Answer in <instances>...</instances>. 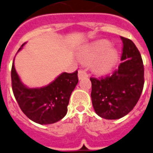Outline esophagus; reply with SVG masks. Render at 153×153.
Listing matches in <instances>:
<instances>
[{
	"label": "esophagus",
	"mask_w": 153,
	"mask_h": 153,
	"mask_svg": "<svg viewBox=\"0 0 153 153\" xmlns=\"http://www.w3.org/2000/svg\"><path fill=\"white\" fill-rule=\"evenodd\" d=\"M88 76V74L85 71V70H82V69H80L79 71V79H82L83 78H87Z\"/></svg>",
	"instance_id": "esophagus-1"
}]
</instances>
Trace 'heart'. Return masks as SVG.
Returning <instances> with one entry per match:
<instances>
[{
    "mask_svg": "<svg viewBox=\"0 0 153 153\" xmlns=\"http://www.w3.org/2000/svg\"><path fill=\"white\" fill-rule=\"evenodd\" d=\"M110 47V43L106 40H102L88 46L84 49L80 53V57L85 62H90L99 58L95 62V69L100 73L107 72L112 68L117 58V51L114 50H109L105 52ZM105 53H104V52Z\"/></svg>",
    "mask_w": 153,
    "mask_h": 153,
    "instance_id": "1",
    "label": "heart"
}]
</instances>
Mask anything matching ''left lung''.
<instances>
[{
    "instance_id": "1",
    "label": "left lung",
    "mask_w": 153,
    "mask_h": 153,
    "mask_svg": "<svg viewBox=\"0 0 153 153\" xmlns=\"http://www.w3.org/2000/svg\"><path fill=\"white\" fill-rule=\"evenodd\" d=\"M123 47L118 68L111 74L91 77L92 102L99 116L108 120L123 117L133 110L144 86L142 56L131 39L120 36Z\"/></svg>"
}]
</instances>
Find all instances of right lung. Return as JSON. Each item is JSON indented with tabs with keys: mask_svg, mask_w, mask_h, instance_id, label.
<instances>
[{
	"mask_svg": "<svg viewBox=\"0 0 153 153\" xmlns=\"http://www.w3.org/2000/svg\"><path fill=\"white\" fill-rule=\"evenodd\" d=\"M11 75L12 91L20 109L27 117L40 124H53L66 115L71 94L79 82L78 71H75L62 73L43 88H27L20 81L14 61Z\"/></svg>",
	"mask_w": 153,
	"mask_h": 153,
	"instance_id": "1",
	"label": "right lung"
}]
</instances>
